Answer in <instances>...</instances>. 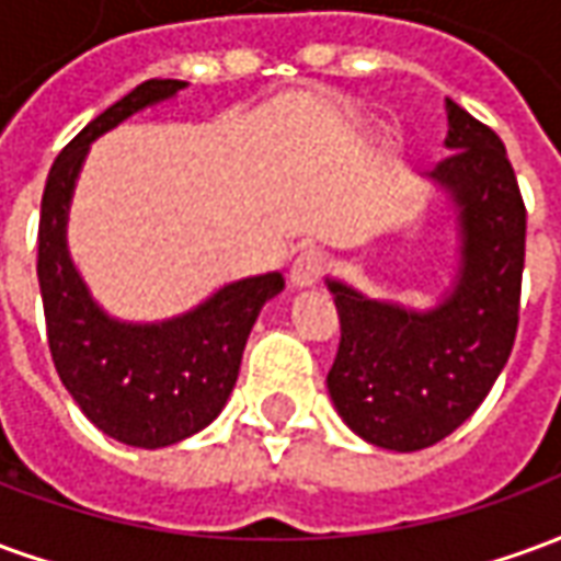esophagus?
Masks as SVG:
<instances>
[{
    "label": "esophagus",
    "mask_w": 561,
    "mask_h": 561,
    "mask_svg": "<svg viewBox=\"0 0 561 561\" xmlns=\"http://www.w3.org/2000/svg\"><path fill=\"white\" fill-rule=\"evenodd\" d=\"M324 270V257L318 255L316 249H306L300 255L294 257L291 264V285L294 288H312Z\"/></svg>",
    "instance_id": "esophagus-1"
}]
</instances>
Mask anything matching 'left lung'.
I'll list each match as a JSON object with an SVG mask.
<instances>
[{
  "label": "left lung",
  "instance_id": "8db88e82",
  "mask_svg": "<svg viewBox=\"0 0 561 561\" xmlns=\"http://www.w3.org/2000/svg\"><path fill=\"white\" fill-rule=\"evenodd\" d=\"M447 159L423 180L454 219V273L426 306L324 276L340 312L333 409L364 442L423 450L469 421L517 336L526 209L505 144L445 99Z\"/></svg>",
  "mask_w": 561,
  "mask_h": 561
}]
</instances>
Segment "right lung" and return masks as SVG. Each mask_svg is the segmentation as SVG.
Segmentation results:
<instances>
[{
	"mask_svg": "<svg viewBox=\"0 0 561 561\" xmlns=\"http://www.w3.org/2000/svg\"><path fill=\"white\" fill-rule=\"evenodd\" d=\"M185 80H147L92 119L47 173L38 225V285L56 373L104 435L128 447L180 445L219 417L249 333L282 294L279 270L219 285L201 304L159 321L107 312L68 249V216L95 140L135 114L173 102Z\"/></svg>",
	"mask_w": 561,
	"mask_h": 561,
	"instance_id": "obj_1",
	"label": "right lung"
}]
</instances>
